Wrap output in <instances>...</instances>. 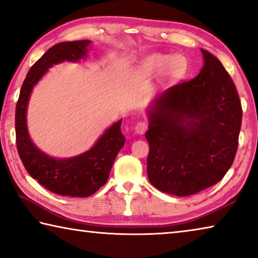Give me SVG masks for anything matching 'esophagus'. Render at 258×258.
<instances>
[{
  "label": "esophagus",
  "instance_id": "1",
  "mask_svg": "<svg viewBox=\"0 0 258 258\" xmlns=\"http://www.w3.org/2000/svg\"><path fill=\"white\" fill-rule=\"evenodd\" d=\"M147 130H148V123L145 120L139 121V123H137V125H135V132L138 134H143Z\"/></svg>",
  "mask_w": 258,
  "mask_h": 258
}]
</instances>
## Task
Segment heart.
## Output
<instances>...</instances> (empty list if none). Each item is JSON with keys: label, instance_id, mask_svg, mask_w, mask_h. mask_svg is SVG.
<instances>
[{"label": "heart", "instance_id": "obj_1", "mask_svg": "<svg viewBox=\"0 0 258 258\" xmlns=\"http://www.w3.org/2000/svg\"><path fill=\"white\" fill-rule=\"evenodd\" d=\"M166 68L171 74L176 73L181 68V61L177 58H172L169 55L165 54H154L147 58L142 63V72L146 75H157L161 72H164Z\"/></svg>", "mask_w": 258, "mask_h": 258}]
</instances>
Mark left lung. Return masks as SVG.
I'll return each instance as SVG.
<instances>
[{
	"mask_svg": "<svg viewBox=\"0 0 258 258\" xmlns=\"http://www.w3.org/2000/svg\"><path fill=\"white\" fill-rule=\"evenodd\" d=\"M202 52L197 77L165 90L148 111V178L177 197L220 182L238 149L242 108L237 89L221 61Z\"/></svg>",
	"mask_w": 258,
	"mask_h": 258,
	"instance_id": "left-lung-1",
	"label": "left lung"
}]
</instances>
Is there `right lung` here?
<instances>
[{
  "instance_id": "right-lung-1",
  "label": "right lung",
  "mask_w": 258,
  "mask_h": 258,
  "mask_svg": "<svg viewBox=\"0 0 258 258\" xmlns=\"http://www.w3.org/2000/svg\"><path fill=\"white\" fill-rule=\"evenodd\" d=\"M91 41L61 42L47 50L26 76L16 106L17 149L29 175L54 194L69 197H89L106 184L117 154L123 148L121 119L101 135L90 150L66 159L45 155L34 145L27 130V106L33 87L53 64L85 58Z\"/></svg>"
}]
</instances>
